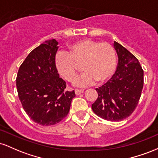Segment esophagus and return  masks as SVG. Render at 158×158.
<instances>
[{
  "label": "esophagus",
  "mask_w": 158,
  "mask_h": 158,
  "mask_svg": "<svg viewBox=\"0 0 158 158\" xmlns=\"http://www.w3.org/2000/svg\"><path fill=\"white\" fill-rule=\"evenodd\" d=\"M83 92H84V90H79V89L75 90V94H77V95H79V94H83Z\"/></svg>",
  "instance_id": "1"
}]
</instances>
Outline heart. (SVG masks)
Wrapping results in <instances>:
<instances>
[{
	"instance_id": "1",
	"label": "heart",
	"mask_w": 158,
	"mask_h": 158,
	"mask_svg": "<svg viewBox=\"0 0 158 158\" xmlns=\"http://www.w3.org/2000/svg\"><path fill=\"white\" fill-rule=\"evenodd\" d=\"M68 52H59L56 55L55 64L59 73L67 80L76 75L77 63L82 62L84 70L75 78L74 85L86 87L94 81L102 83L113 76L117 65V56L111 45L90 39H81L70 44Z\"/></svg>"
}]
</instances>
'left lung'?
Listing matches in <instances>:
<instances>
[{"mask_svg":"<svg viewBox=\"0 0 158 158\" xmlns=\"http://www.w3.org/2000/svg\"><path fill=\"white\" fill-rule=\"evenodd\" d=\"M114 48L118 56L117 71L111 79L96 88L98 98L93 111L101 118L120 121L133 113L138 104L143 87V70L138 59L119 43Z\"/></svg>","mask_w":158,"mask_h":158,"instance_id":"left-lung-1","label":"left lung"}]
</instances>
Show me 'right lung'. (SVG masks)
I'll return each instance as SVG.
<instances>
[{"instance_id": "right-lung-1", "label": "right lung", "mask_w": 158, "mask_h": 158, "mask_svg": "<svg viewBox=\"0 0 158 158\" xmlns=\"http://www.w3.org/2000/svg\"><path fill=\"white\" fill-rule=\"evenodd\" d=\"M59 42L44 41L29 53L20 66L16 87L23 110L34 122L52 126L68 115L76 97L65 90L66 82L59 77L55 64Z\"/></svg>"}]
</instances>
